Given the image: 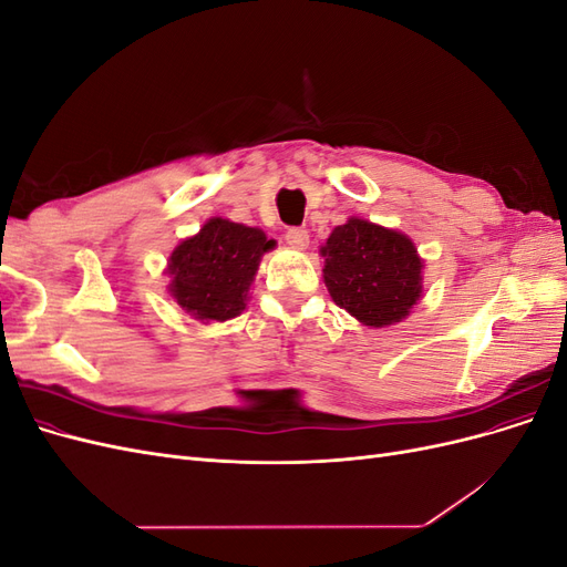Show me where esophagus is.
<instances>
[{
  "mask_svg": "<svg viewBox=\"0 0 567 567\" xmlns=\"http://www.w3.org/2000/svg\"><path fill=\"white\" fill-rule=\"evenodd\" d=\"M286 241H288V246H293V248H298V250H305L307 246H310V231L302 229V227L288 229V231H286Z\"/></svg>",
  "mask_w": 567,
  "mask_h": 567,
  "instance_id": "esophagus-1",
  "label": "esophagus"
}]
</instances>
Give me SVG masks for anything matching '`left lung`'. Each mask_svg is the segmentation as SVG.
<instances>
[{
    "label": "left lung",
    "instance_id": "8db88e82",
    "mask_svg": "<svg viewBox=\"0 0 567 567\" xmlns=\"http://www.w3.org/2000/svg\"><path fill=\"white\" fill-rule=\"evenodd\" d=\"M333 302L371 329L409 317L423 293V260L402 231L350 217L321 246Z\"/></svg>",
    "mask_w": 567,
    "mask_h": 567
}]
</instances>
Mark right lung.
Wrapping results in <instances>:
<instances>
[{
  "label": "right lung",
  "mask_w": 567,
  "mask_h": 567,
  "mask_svg": "<svg viewBox=\"0 0 567 567\" xmlns=\"http://www.w3.org/2000/svg\"><path fill=\"white\" fill-rule=\"evenodd\" d=\"M274 246L262 229L213 217L169 255V296L205 323L234 319L246 310L257 267Z\"/></svg>",
  "instance_id": "1"
}]
</instances>
